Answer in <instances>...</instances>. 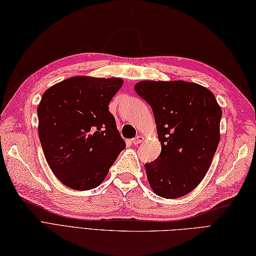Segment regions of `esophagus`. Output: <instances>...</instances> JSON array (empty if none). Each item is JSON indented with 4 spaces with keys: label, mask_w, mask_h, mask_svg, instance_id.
<instances>
[{
    "label": "esophagus",
    "mask_w": 256,
    "mask_h": 256,
    "mask_svg": "<svg viewBox=\"0 0 256 256\" xmlns=\"http://www.w3.org/2000/svg\"><path fill=\"white\" fill-rule=\"evenodd\" d=\"M143 141H144V136H138L134 138V139L131 140V142H132V144H134V145L140 144Z\"/></svg>",
    "instance_id": "esophagus-1"
}]
</instances>
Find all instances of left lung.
<instances>
[{"label": "left lung", "instance_id": "left-lung-1", "mask_svg": "<svg viewBox=\"0 0 256 256\" xmlns=\"http://www.w3.org/2000/svg\"><path fill=\"white\" fill-rule=\"evenodd\" d=\"M134 90L154 113L160 155L145 164L156 195L176 199L196 188L208 172L220 142L222 110L214 94L184 80H142Z\"/></svg>", "mask_w": 256, "mask_h": 256}]
</instances>
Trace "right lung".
<instances>
[{
	"mask_svg": "<svg viewBox=\"0 0 256 256\" xmlns=\"http://www.w3.org/2000/svg\"><path fill=\"white\" fill-rule=\"evenodd\" d=\"M124 80L74 76L43 94L38 108V136L59 181L75 190L99 186L126 148L108 103Z\"/></svg>",
	"mask_w": 256,
	"mask_h": 256,
	"instance_id": "right-lung-1",
	"label": "right lung"
}]
</instances>
